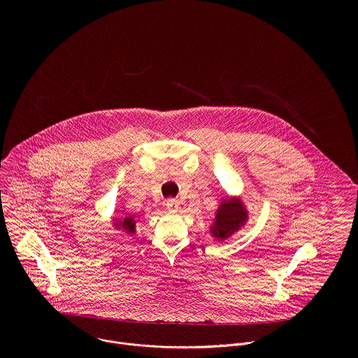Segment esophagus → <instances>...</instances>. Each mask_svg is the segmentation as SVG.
Here are the masks:
<instances>
[{
    "instance_id": "1",
    "label": "esophagus",
    "mask_w": 358,
    "mask_h": 358,
    "mask_svg": "<svg viewBox=\"0 0 358 358\" xmlns=\"http://www.w3.org/2000/svg\"><path fill=\"white\" fill-rule=\"evenodd\" d=\"M165 206H166V209H168L169 212L175 213V212H178V209H179V201L175 200V199H169V200H166Z\"/></svg>"
}]
</instances>
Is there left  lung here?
<instances>
[{
  "label": "left lung",
  "instance_id": "8db88e82",
  "mask_svg": "<svg viewBox=\"0 0 358 358\" xmlns=\"http://www.w3.org/2000/svg\"><path fill=\"white\" fill-rule=\"evenodd\" d=\"M245 217L247 212L240 201H223L220 208L217 209L215 223L210 231L217 240L223 241L224 238H227L229 236L238 230V227L245 222Z\"/></svg>",
  "mask_w": 358,
  "mask_h": 358
}]
</instances>
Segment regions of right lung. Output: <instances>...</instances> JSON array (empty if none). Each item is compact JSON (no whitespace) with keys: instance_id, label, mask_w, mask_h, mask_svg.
Here are the masks:
<instances>
[{"instance_id":"1","label":"right lung","mask_w":358,"mask_h":358,"mask_svg":"<svg viewBox=\"0 0 358 358\" xmlns=\"http://www.w3.org/2000/svg\"><path fill=\"white\" fill-rule=\"evenodd\" d=\"M118 224V223H117ZM122 226V229H125V231L128 233H135V226H136V222L132 216H127L122 223H120Z\"/></svg>"}]
</instances>
